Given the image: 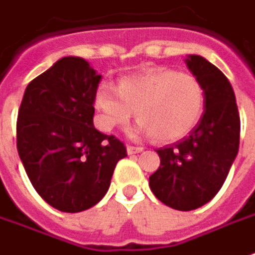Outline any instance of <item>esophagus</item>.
Returning <instances> with one entry per match:
<instances>
[{"instance_id":"1","label":"esophagus","mask_w":255,"mask_h":255,"mask_svg":"<svg viewBox=\"0 0 255 255\" xmlns=\"http://www.w3.org/2000/svg\"><path fill=\"white\" fill-rule=\"evenodd\" d=\"M126 150H128L129 154H136V153L143 152V147H140V146H132V144H128Z\"/></svg>"}]
</instances>
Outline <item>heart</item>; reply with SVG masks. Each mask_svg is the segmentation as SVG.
Masks as SVG:
<instances>
[{"label": "heart", "mask_w": 255, "mask_h": 255, "mask_svg": "<svg viewBox=\"0 0 255 255\" xmlns=\"http://www.w3.org/2000/svg\"><path fill=\"white\" fill-rule=\"evenodd\" d=\"M206 93L190 74L169 68H153L122 78L116 89L102 84L95 95L96 125L103 132L125 126L133 111L139 122L132 134H150L160 142H173L190 133L200 121Z\"/></svg>", "instance_id": "1"}]
</instances>
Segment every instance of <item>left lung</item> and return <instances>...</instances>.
Returning a JSON list of instances; mask_svg holds the SVG:
<instances>
[{"instance_id":"8db88e82","label":"left lung","mask_w":255,"mask_h":255,"mask_svg":"<svg viewBox=\"0 0 255 255\" xmlns=\"http://www.w3.org/2000/svg\"><path fill=\"white\" fill-rule=\"evenodd\" d=\"M186 65L204 88V112L189 136L156 150L160 166L149 177L153 194L180 211L199 209L219 193L240 144V116L226 75L200 55H189Z\"/></svg>"}]
</instances>
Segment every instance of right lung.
Instances as JSON below:
<instances>
[{
  "label": "right lung",
  "mask_w": 255,
  "mask_h": 255,
  "mask_svg": "<svg viewBox=\"0 0 255 255\" xmlns=\"http://www.w3.org/2000/svg\"><path fill=\"white\" fill-rule=\"evenodd\" d=\"M102 76L84 58L65 56L25 89L16 121V149L36 193L65 213L102 200L126 147L93 126Z\"/></svg>",
  "instance_id": "1"
}]
</instances>
